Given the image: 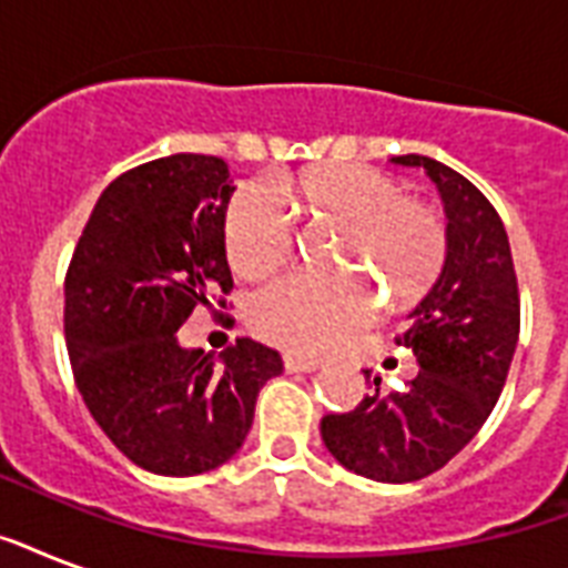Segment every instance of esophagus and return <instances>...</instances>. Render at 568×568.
<instances>
[{"instance_id":"obj_1","label":"esophagus","mask_w":568,"mask_h":568,"mask_svg":"<svg viewBox=\"0 0 568 568\" xmlns=\"http://www.w3.org/2000/svg\"><path fill=\"white\" fill-rule=\"evenodd\" d=\"M283 365H285V372H318L321 359H312V356H301V354H285Z\"/></svg>"}]
</instances>
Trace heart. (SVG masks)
Segmentation results:
<instances>
[{"instance_id":"1","label":"heart","mask_w":568,"mask_h":568,"mask_svg":"<svg viewBox=\"0 0 568 568\" xmlns=\"http://www.w3.org/2000/svg\"><path fill=\"white\" fill-rule=\"evenodd\" d=\"M306 212L345 230L338 267L372 274L395 303L422 297L445 262V226L430 205L406 200L392 176L365 164H327L288 185ZM232 271L262 280L294 253V223L274 191L250 182L232 196L223 221ZM379 301L359 274H292L250 303V327L294 354H324L368 327Z\"/></svg>"}]
</instances>
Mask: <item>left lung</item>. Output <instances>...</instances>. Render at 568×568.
<instances>
[{"label": "left lung", "instance_id": "left-lung-1", "mask_svg": "<svg viewBox=\"0 0 568 568\" xmlns=\"http://www.w3.org/2000/svg\"><path fill=\"white\" fill-rule=\"evenodd\" d=\"M392 162L422 168L448 217L439 280L397 336L413 347L418 374L392 395H379L374 377L356 409L321 418V439L347 471L409 484L466 448L493 413L519 342V285L501 217L466 176L427 155Z\"/></svg>", "mask_w": 568, "mask_h": 568}]
</instances>
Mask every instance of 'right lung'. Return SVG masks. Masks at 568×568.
I'll use <instances>...</instances> for the list:
<instances>
[{"label": "right lung", "mask_w": 568, "mask_h": 568, "mask_svg": "<svg viewBox=\"0 0 568 568\" xmlns=\"http://www.w3.org/2000/svg\"><path fill=\"white\" fill-rule=\"evenodd\" d=\"M235 191L217 155L176 153L123 173L93 205L64 283L75 386L102 433L164 477L235 457L258 388L283 359L235 338L221 359L180 342L196 306L232 288L223 221Z\"/></svg>", "instance_id": "add662e5"}]
</instances>
